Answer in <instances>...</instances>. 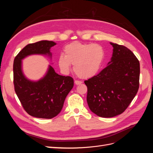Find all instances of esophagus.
Returning <instances> with one entry per match:
<instances>
[{
	"instance_id": "1",
	"label": "esophagus",
	"mask_w": 153,
	"mask_h": 153,
	"mask_svg": "<svg viewBox=\"0 0 153 153\" xmlns=\"http://www.w3.org/2000/svg\"><path fill=\"white\" fill-rule=\"evenodd\" d=\"M82 83V82H81V81H79V80H75V84H76V85H80V84H81Z\"/></svg>"
}]
</instances>
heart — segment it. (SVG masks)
<instances>
[{
  "label": "heart",
  "instance_id": "obj_1",
  "mask_svg": "<svg viewBox=\"0 0 153 153\" xmlns=\"http://www.w3.org/2000/svg\"><path fill=\"white\" fill-rule=\"evenodd\" d=\"M64 54L58 58V64L61 70L68 73L73 64V71L81 78L94 76L102 65L105 52L103 47L97 44L82 43L75 41L66 45Z\"/></svg>",
  "mask_w": 153,
  "mask_h": 153
}]
</instances>
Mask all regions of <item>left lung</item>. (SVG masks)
I'll list each match as a JSON object with an SVG mask.
<instances>
[{
	"mask_svg": "<svg viewBox=\"0 0 153 153\" xmlns=\"http://www.w3.org/2000/svg\"><path fill=\"white\" fill-rule=\"evenodd\" d=\"M114 48L108 65L84 81L87 101L92 112L112 117L124 112L139 88L140 62L127 47L110 43Z\"/></svg>",
	"mask_w": 153,
	"mask_h": 153,
	"instance_id": "8db88e82",
	"label": "left lung"
}]
</instances>
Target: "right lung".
<instances>
[{"label":"right lung","mask_w":153,"mask_h":153,"mask_svg":"<svg viewBox=\"0 0 153 153\" xmlns=\"http://www.w3.org/2000/svg\"><path fill=\"white\" fill-rule=\"evenodd\" d=\"M56 43L41 41L27 45L18 53L13 63V84L16 94L27 114L31 116L52 119L61 112L67 95L74 85L73 78L59 75L49 66L46 75L33 82L26 78L22 70V60L32 54L52 56L50 48Z\"/></svg>","instance_id":"right-lung-1"}]
</instances>
